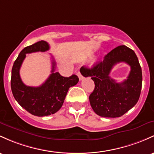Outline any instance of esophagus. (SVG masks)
I'll use <instances>...</instances> for the list:
<instances>
[{"label":"esophagus","mask_w":154,"mask_h":154,"mask_svg":"<svg viewBox=\"0 0 154 154\" xmlns=\"http://www.w3.org/2000/svg\"><path fill=\"white\" fill-rule=\"evenodd\" d=\"M77 76H78V77H79V79H80V80H83V76L82 75V74H81L80 72H77Z\"/></svg>","instance_id":"34e87169"}]
</instances>
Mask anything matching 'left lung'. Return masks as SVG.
<instances>
[{
	"mask_svg": "<svg viewBox=\"0 0 154 154\" xmlns=\"http://www.w3.org/2000/svg\"><path fill=\"white\" fill-rule=\"evenodd\" d=\"M124 62L131 67L128 79L117 83L109 77L115 65ZM84 77H91L95 88L89 96L92 109L98 116L118 118L131 109L139 100L142 88V69L135 52L125 45L111 50L102 61L92 68H84Z\"/></svg>",
	"mask_w": 154,
	"mask_h": 154,
	"instance_id": "1",
	"label": "left lung"
}]
</instances>
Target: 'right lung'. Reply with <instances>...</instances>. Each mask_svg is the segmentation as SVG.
I'll return each mask as SVG.
<instances>
[{
	"mask_svg": "<svg viewBox=\"0 0 154 154\" xmlns=\"http://www.w3.org/2000/svg\"><path fill=\"white\" fill-rule=\"evenodd\" d=\"M50 45L40 41L25 47L14 61L11 70V88L13 96L18 104L30 114L36 116H47L58 112L63 105L69 88L77 85L79 78L75 74L65 77L55 72V60L52 58L51 74L47 80L38 87L25 85L20 76V69L26 54L46 52Z\"/></svg>",
	"mask_w": 154,
	"mask_h": 154,
	"instance_id": "obj_1",
	"label": "right lung"
}]
</instances>
